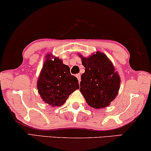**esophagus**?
Masks as SVG:
<instances>
[{
    "mask_svg": "<svg viewBox=\"0 0 151 151\" xmlns=\"http://www.w3.org/2000/svg\"><path fill=\"white\" fill-rule=\"evenodd\" d=\"M76 77H77L78 81L80 82V80H81V76H80V73L76 74Z\"/></svg>",
    "mask_w": 151,
    "mask_h": 151,
    "instance_id": "esophagus-1",
    "label": "esophagus"
}]
</instances>
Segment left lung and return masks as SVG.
I'll use <instances>...</instances> for the list:
<instances>
[{"label":"left lung","mask_w":151,"mask_h":151,"mask_svg":"<svg viewBox=\"0 0 151 151\" xmlns=\"http://www.w3.org/2000/svg\"><path fill=\"white\" fill-rule=\"evenodd\" d=\"M81 58L85 72L82 74L80 91L86 103L94 109L108 106L114 100L120 87V78L104 53L97 51L88 58Z\"/></svg>","instance_id":"8db88e82"}]
</instances>
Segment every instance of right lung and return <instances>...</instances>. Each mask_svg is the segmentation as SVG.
Masks as SVG:
<instances>
[{"instance_id": "add662e5", "label": "right lung", "mask_w": 151, "mask_h": 151, "mask_svg": "<svg viewBox=\"0 0 151 151\" xmlns=\"http://www.w3.org/2000/svg\"><path fill=\"white\" fill-rule=\"evenodd\" d=\"M52 54L46 55L39 75L37 88L45 103L51 106H62L73 91L80 88L76 76L70 73L69 66Z\"/></svg>"}]
</instances>
